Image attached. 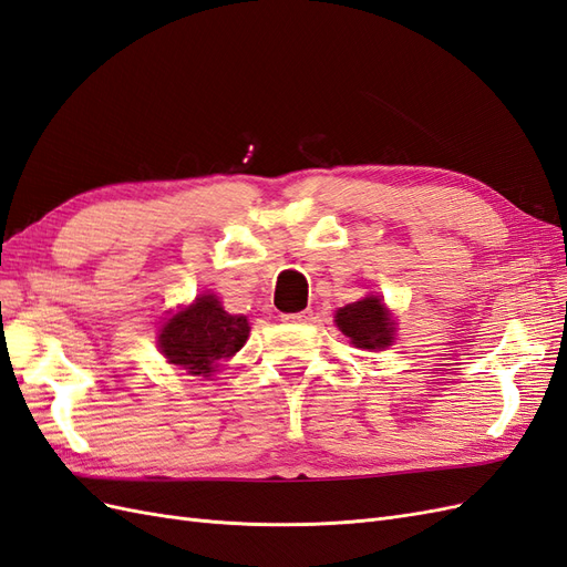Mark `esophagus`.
I'll list each match as a JSON object with an SVG mask.
<instances>
[{
	"instance_id": "1",
	"label": "esophagus",
	"mask_w": 567,
	"mask_h": 567,
	"mask_svg": "<svg viewBox=\"0 0 567 567\" xmlns=\"http://www.w3.org/2000/svg\"><path fill=\"white\" fill-rule=\"evenodd\" d=\"M284 319L296 321V323H312L315 321V312L312 310H302V312H296V315H286Z\"/></svg>"
}]
</instances>
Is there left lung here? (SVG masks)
Instances as JSON below:
<instances>
[{
	"label": "left lung",
	"mask_w": 567,
	"mask_h": 567,
	"mask_svg": "<svg viewBox=\"0 0 567 567\" xmlns=\"http://www.w3.org/2000/svg\"><path fill=\"white\" fill-rule=\"evenodd\" d=\"M336 323L357 348L383 350L392 342V321L381 298H364L340 307Z\"/></svg>",
	"instance_id": "obj_1"
}]
</instances>
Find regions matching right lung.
I'll use <instances>...</instances> for the list:
<instances>
[{
  "label": "right lung",
  "instance_id": "right-lung-1",
  "mask_svg": "<svg viewBox=\"0 0 567 567\" xmlns=\"http://www.w3.org/2000/svg\"><path fill=\"white\" fill-rule=\"evenodd\" d=\"M248 319L225 312L215 296H200L161 331V352L169 364L194 375H210L221 359L234 357L248 340Z\"/></svg>",
  "mask_w": 567,
  "mask_h": 567
}]
</instances>
